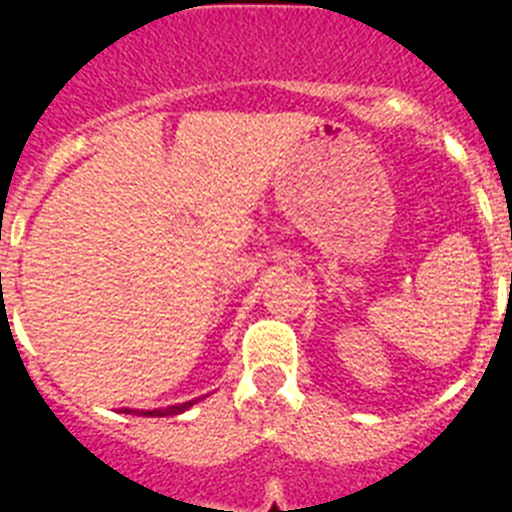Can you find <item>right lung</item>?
<instances>
[{
    "mask_svg": "<svg viewBox=\"0 0 512 512\" xmlns=\"http://www.w3.org/2000/svg\"><path fill=\"white\" fill-rule=\"evenodd\" d=\"M192 402H184V405H174V408H166V410H148L146 415H156V418H161V415H174V413H182L184 408H189ZM122 413H133V410H122Z\"/></svg>",
    "mask_w": 512,
    "mask_h": 512,
    "instance_id": "right-lung-1",
    "label": "right lung"
}]
</instances>
